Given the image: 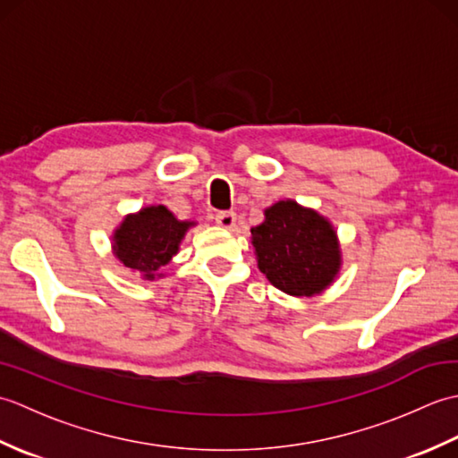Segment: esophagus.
Segmentation results:
<instances>
[{
  "instance_id": "1",
  "label": "esophagus",
  "mask_w": 458,
  "mask_h": 458,
  "mask_svg": "<svg viewBox=\"0 0 458 458\" xmlns=\"http://www.w3.org/2000/svg\"><path fill=\"white\" fill-rule=\"evenodd\" d=\"M216 224L224 230H232L236 226V212H218Z\"/></svg>"
}]
</instances>
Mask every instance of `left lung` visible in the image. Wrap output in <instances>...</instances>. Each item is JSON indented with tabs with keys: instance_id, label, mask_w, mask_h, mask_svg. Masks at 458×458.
Wrapping results in <instances>:
<instances>
[{
	"instance_id": "8db88e82",
	"label": "left lung",
	"mask_w": 458,
	"mask_h": 458,
	"mask_svg": "<svg viewBox=\"0 0 458 458\" xmlns=\"http://www.w3.org/2000/svg\"><path fill=\"white\" fill-rule=\"evenodd\" d=\"M251 246L269 284L293 297L323 293L343 267L333 222L291 199L264 210V222L251 228Z\"/></svg>"
}]
</instances>
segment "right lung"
Returning <instances> with one entry per match:
<instances>
[{
	"label": "right lung",
	"mask_w": 458,
	"mask_h": 458,
	"mask_svg": "<svg viewBox=\"0 0 458 458\" xmlns=\"http://www.w3.org/2000/svg\"><path fill=\"white\" fill-rule=\"evenodd\" d=\"M197 226L194 220H179L165 204H149L128 214L112 234V251L123 267L145 281L163 277L161 267L179 254L184 234Z\"/></svg>",
	"instance_id": "add662e5"
}]
</instances>
